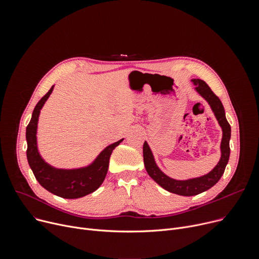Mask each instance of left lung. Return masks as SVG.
<instances>
[{"instance_id": "1", "label": "left lung", "mask_w": 259, "mask_h": 259, "mask_svg": "<svg viewBox=\"0 0 259 259\" xmlns=\"http://www.w3.org/2000/svg\"><path fill=\"white\" fill-rule=\"evenodd\" d=\"M192 81L195 85V90L209 103L216 119L219 120V124L223 129V139L221 144L222 156L219 164L214 167L212 171H210L206 175L200 176V178L187 181L173 180L167 176L165 173H162L157 167L151 149L147 144V142H145L143 146L144 164L148 174L150 175V178L153 179L160 187L167 190V191L183 196L197 195L213 187L223 176L230 157L229 142L231 139V126L226 118L224 106L219 97H216L211 88L206 84V81L199 78H194L192 79Z\"/></svg>"}]
</instances>
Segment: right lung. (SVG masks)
I'll return each mask as SVG.
<instances>
[{
    "label": "right lung",
    "instance_id": "add662e5",
    "mask_svg": "<svg viewBox=\"0 0 259 259\" xmlns=\"http://www.w3.org/2000/svg\"><path fill=\"white\" fill-rule=\"evenodd\" d=\"M53 87L38 101L26 128L27 159L36 181L47 191L63 198H79L94 192L103 184L113 149L124 139L106 147L92 164L87 167L68 170L57 169L47 164L37 150L36 129L40 109L48 100Z\"/></svg>",
    "mask_w": 259,
    "mask_h": 259
}]
</instances>
